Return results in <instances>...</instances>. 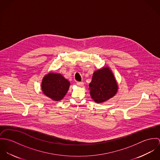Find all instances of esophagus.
Masks as SVG:
<instances>
[{"instance_id":"esophagus-1","label":"esophagus","mask_w":160,"mask_h":160,"mask_svg":"<svg viewBox=\"0 0 160 160\" xmlns=\"http://www.w3.org/2000/svg\"><path fill=\"white\" fill-rule=\"evenodd\" d=\"M76 84L79 86V87H82L84 86V82H77Z\"/></svg>"}]
</instances>
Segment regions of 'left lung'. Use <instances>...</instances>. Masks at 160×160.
<instances>
[{"mask_svg":"<svg viewBox=\"0 0 160 160\" xmlns=\"http://www.w3.org/2000/svg\"><path fill=\"white\" fill-rule=\"evenodd\" d=\"M89 86L92 98L98 103L113 97L118 90L114 76L108 67L95 71Z\"/></svg>","mask_w":160,"mask_h":160,"instance_id":"obj_1","label":"left lung"}]
</instances>
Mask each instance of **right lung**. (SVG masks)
<instances>
[{
	"mask_svg": "<svg viewBox=\"0 0 160 160\" xmlns=\"http://www.w3.org/2000/svg\"><path fill=\"white\" fill-rule=\"evenodd\" d=\"M70 83L62 74L50 72L43 78L42 90L55 101L61 100L67 93Z\"/></svg>",
	"mask_w": 160,
	"mask_h": 160,
	"instance_id": "1",
	"label": "right lung"
}]
</instances>
